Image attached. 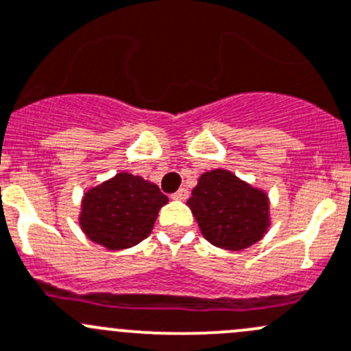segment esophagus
Here are the masks:
<instances>
[{"label":"esophagus","instance_id":"obj_1","mask_svg":"<svg viewBox=\"0 0 351 351\" xmlns=\"http://www.w3.org/2000/svg\"><path fill=\"white\" fill-rule=\"evenodd\" d=\"M173 199H178V200L189 199V190H186V189H180L178 192L173 193Z\"/></svg>","mask_w":351,"mask_h":351}]
</instances>
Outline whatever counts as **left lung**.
<instances>
[{
	"label": "left lung",
	"mask_w": 351,
	"mask_h": 351,
	"mask_svg": "<svg viewBox=\"0 0 351 351\" xmlns=\"http://www.w3.org/2000/svg\"><path fill=\"white\" fill-rule=\"evenodd\" d=\"M186 206L209 243L224 250H243L269 228V197L228 169H213L199 178Z\"/></svg>",
	"instance_id": "1"
}]
</instances>
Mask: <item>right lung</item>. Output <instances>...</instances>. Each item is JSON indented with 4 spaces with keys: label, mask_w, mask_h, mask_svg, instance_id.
<instances>
[{
    "label": "right lung",
    "mask_w": 351,
    "mask_h": 351,
    "mask_svg": "<svg viewBox=\"0 0 351 351\" xmlns=\"http://www.w3.org/2000/svg\"><path fill=\"white\" fill-rule=\"evenodd\" d=\"M165 204L168 197L156 183L130 173H118L85 192L78 223L94 243L108 250H123L151 234Z\"/></svg>",
    "instance_id": "add662e5"
}]
</instances>
